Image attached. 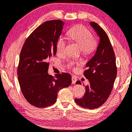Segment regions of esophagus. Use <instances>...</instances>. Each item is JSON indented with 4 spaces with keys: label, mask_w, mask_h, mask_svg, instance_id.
Instances as JSON below:
<instances>
[{
    "label": "esophagus",
    "mask_w": 132,
    "mask_h": 132,
    "mask_svg": "<svg viewBox=\"0 0 132 132\" xmlns=\"http://www.w3.org/2000/svg\"><path fill=\"white\" fill-rule=\"evenodd\" d=\"M71 79H72V84H73V85H75V84H76V82H77V78H76V77H72Z\"/></svg>",
    "instance_id": "1"
}]
</instances>
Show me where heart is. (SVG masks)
Segmentation results:
<instances>
[{
  "label": "heart",
  "mask_w": 132,
  "mask_h": 132,
  "mask_svg": "<svg viewBox=\"0 0 132 132\" xmlns=\"http://www.w3.org/2000/svg\"><path fill=\"white\" fill-rule=\"evenodd\" d=\"M69 37L77 43L81 47L82 53L84 55H89L93 54L97 50V42L93 39L92 32L83 26H77L68 32ZM66 46V39L61 37L56 44V50L59 53H63ZM72 63L69 64L71 66Z\"/></svg>",
  "instance_id": "obj_1"
}]
</instances>
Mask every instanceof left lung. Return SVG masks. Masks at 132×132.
I'll use <instances>...</instances> for the list:
<instances>
[{
  "instance_id": "1",
  "label": "left lung",
  "mask_w": 132,
  "mask_h": 132,
  "mask_svg": "<svg viewBox=\"0 0 132 132\" xmlns=\"http://www.w3.org/2000/svg\"><path fill=\"white\" fill-rule=\"evenodd\" d=\"M91 26L100 37V43L94 55L86 64L84 75L89 79L82 98L75 99L79 106L89 109L99 108L106 102L112 92L117 77L115 54L109 38L97 23L91 22ZM76 84L81 85L80 81Z\"/></svg>"
}]
</instances>
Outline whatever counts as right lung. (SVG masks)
Wrapping results in <instances>:
<instances>
[{
  "label": "right lung",
  "mask_w": 132,
  "mask_h": 132,
  "mask_svg": "<svg viewBox=\"0 0 132 132\" xmlns=\"http://www.w3.org/2000/svg\"><path fill=\"white\" fill-rule=\"evenodd\" d=\"M63 25L61 20L44 22L27 38L20 52L18 81L23 96L35 107L53 105L59 90L71 84L70 74L62 73L54 77L47 72V61L55 55Z\"/></svg>",
  "instance_id": "add662e5"
}]
</instances>
